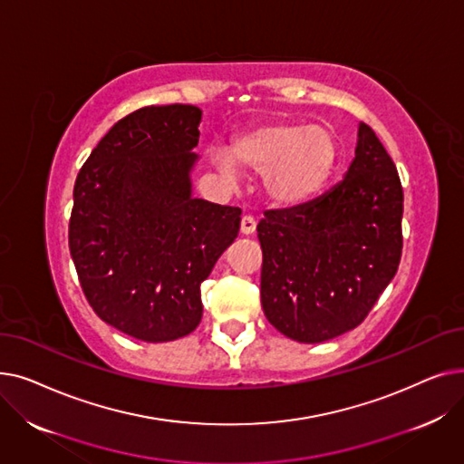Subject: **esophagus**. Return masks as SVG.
<instances>
[{
	"mask_svg": "<svg viewBox=\"0 0 464 464\" xmlns=\"http://www.w3.org/2000/svg\"><path fill=\"white\" fill-rule=\"evenodd\" d=\"M256 218L254 216H245L240 219V233L242 235H252L256 231Z\"/></svg>",
	"mask_w": 464,
	"mask_h": 464,
	"instance_id": "esophagus-1",
	"label": "esophagus"
}]
</instances>
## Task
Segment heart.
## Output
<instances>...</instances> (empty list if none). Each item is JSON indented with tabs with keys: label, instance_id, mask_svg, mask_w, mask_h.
I'll return each mask as SVG.
<instances>
[{
	"label": "heart",
	"instance_id": "1",
	"mask_svg": "<svg viewBox=\"0 0 464 464\" xmlns=\"http://www.w3.org/2000/svg\"><path fill=\"white\" fill-rule=\"evenodd\" d=\"M338 158L334 137L306 121H269L235 139L229 160L218 163L226 175L235 167L266 175L265 186L278 205H303L331 179Z\"/></svg>",
	"mask_w": 464,
	"mask_h": 464
}]
</instances>
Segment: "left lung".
I'll return each instance as SVG.
<instances>
[{"label": "left lung", "mask_w": 464, "mask_h": 464, "mask_svg": "<svg viewBox=\"0 0 464 464\" xmlns=\"http://www.w3.org/2000/svg\"><path fill=\"white\" fill-rule=\"evenodd\" d=\"M404 193L397 167L367 124L344 180L289 210H266L261 306L304 344L355 329L393 280L402 256Z\"/></svg>", "instance_id": "left-lung-1"}]
</instances>
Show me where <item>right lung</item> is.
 <instances>
[{
    "mask_svg": "<svg viewBox=\"0 0 464 464\" xmlns=\"http://www.w3.org/2000/svg\"><path fill=\"white\" fill-rule=\"evenodd\" d=\"M201 111L150 105L118 120L81 167L69 252L86 301L144 343L189 334L201 284L240 229V208L191 198Z\"/></svg>",
    "mask_w": 464,
    "mask_h": 464,
    "instance_id": "1",
    "label": "right lung"
}]
</instances>
